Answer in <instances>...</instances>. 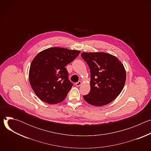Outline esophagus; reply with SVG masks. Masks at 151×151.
<instances>
[{
  "label": "esophagus",
  "instance_id": "obj_1",
  "mask_svg": "<svg viewBox=\"0 0 151 151\" xmlns=\"http://www.w3.org/2000/svg\"><path fill=\"white\" fill-rule=\"evenodd\" d=\"M81 84H82L81 81H78V82H76V83H75V85H76V87H79V86H80Z\"/></svg>",
  "mask_w": 151,
  "mask_h": 151
}]
</instances>
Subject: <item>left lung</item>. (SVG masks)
Listing matches in <instances>:
<instances>
[{
	"label": "left lung",
	"instance_id": "left-lung-1",
	"mask_svg": "<svg viewBox=\"0 0 151 151\" xmlns=\"http://www.w3.org/2000/svg\"><path fill=\"white\" fill-rule=\"evenodd\" d=\"M82 58L90 69V91L83 96L89 104L101 106L114 100L122 91L126 81V72L119 59L110 54L82 52Z\"/></svg>",
	"mask_w": 151,
	"mask_h": 151
}]
</instances>
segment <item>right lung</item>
Masks as SVG:
<instances>
[{"label":"right lung","mask_w":151,"mask_h":151,"mask_svg":"<svg viewBox=\"0 0 151 151\" xmlns=\"http://www.w3.org/2000/svg\"><path fill=\"white\" fill-rule=\"evenodd\" d=\"M80 52L52 47L36 55L30 67L29 82L33 91L42 101L54 104L66 98L73 84L68 79L65 66Z\"/></svg>","instance_id":"right-lung-1"}]
</instances>
